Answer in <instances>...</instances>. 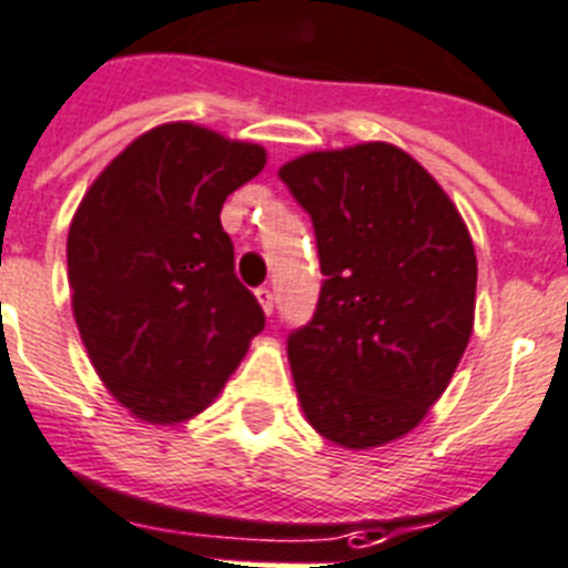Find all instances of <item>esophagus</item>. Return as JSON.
<instances>
[{
	"label": "esophagus",
	"mask_w": 568,
	"mask_h": 568,
	"mask_svg": "<svg viewBox=\"0 0 568 568\" xmlns=\"http://www.w3.org/2000/svg\"><path fill=\"white\" fill-rule=\"evenodd\" d=\"M255 295H258L261 307H264V313H266V316H270V313H273V290H270V287H258V290H255Z\"/></svg>",
	"instance_id": "obj_1"
}]
</instances>
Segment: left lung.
<instances>
[{
  "instance_id": "8db88e82",
  "label": "left lung",
  "mask_w": 568,
  "mask_h": 568,
  "mask_svg": "<svg viewBox=\"0 0 568 568\" xmlns=\"http://www.w3.org/2000/svg\"><path fill=\"white\" fill-rule=\"evenodd\" d=\"M278 178L313 221L316 313L287 336L307 423L344 448L419 425L474 327L477 255L457 206L396 145L313 152Z\"/></svg>"
}]
</instances>
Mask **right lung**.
Wrapping results in <instances>:
<instances>
[{"label": "right lung", "instance_id": "add662e5", "mask_svg": "<svg viewBox=\"0 0 568 568\" xmlns=\"http://www.w3.org/2000/svg\"><path fill=\"white\" fill-rule=\"evenodd\" d=\"M264 149L192 123L145 132L85 192L68 232L82 344L114 399L145 423L201 414L264 331L237 281L221 206Z\"/></svg>", "mask_w": 568, "mask_h": 568}]
</instances>
